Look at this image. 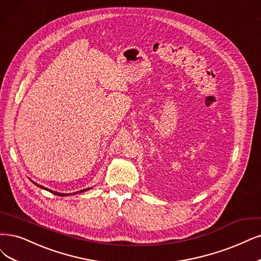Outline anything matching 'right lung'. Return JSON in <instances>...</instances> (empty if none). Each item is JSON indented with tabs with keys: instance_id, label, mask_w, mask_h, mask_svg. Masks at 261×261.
<instances>
[{
	"instance_id": "right-lung-1",
	"label": "right lung",
	"mask_w": 261,
	"mask_h": 261,
	"mask_svg": "<svg viewBox=\"0 0 261 261\" xmlns=\"http://www.w3.org/2000/svg\"><path fill=\"white\" fill-rule=\"evenodd\" d=\"M35 184V182H34ZM35 185H37V184H35ZM38 187H41V188H43V189H46V190H49V189H47V188H45V187H43V186H41V185H37ZM88 189H90V188H88ZM88 189H84V190H81L80 192H83V191H86V190H88ZM50 192H53L54 195H57V196H69V195H66V194H59V192H57V191H53V190H49ZM75 194H77V192H73V195H75Z\"/></svg>"
}]
</instances>
